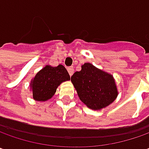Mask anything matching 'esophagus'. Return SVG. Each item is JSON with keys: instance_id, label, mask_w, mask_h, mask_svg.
<instances>
[{"instance_id": "34e87169", "label": "esophagus", "mask_w": 149, "mask_h": 149, "mask_svg": "<svg viewBox=\"0 0 149 149\" xmlns=\"http://www.w3.org/2000/svg\"><path fill=\"white\" fill-rule=\"evenodd\" d=\"M68 73H69V75L71 77H72V74L74 73V68H73V67H70V68H68Z\"/></svg>"}]
</instances>
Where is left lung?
Segmentation results:
<instances>
[{"instance_id":"left-lung-1","label":"left lung","mask_w":149,"mask_h":149,"mask_svg":"<svg viewBox=\"0 0 149 149\" xmlns=\"http://www.w3.org/2000/svg\"><path fill=\"white\" fill-rule=\"evenodd\" d=\"M71 81L80 100L91 110L105 108L119 94L114 77L90 63L81 65V70L72 76Z\"/></svg>"}]
</instances>
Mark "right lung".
Instances as JSON below:
<instances>
[{
	"label": "right lung",
	"mask_w": 149,
	"mask_h": 149,
	"mask_svg": "<svg viewBox=\"0 0 149 149\" xmlns=\"http://www.w3.org/2000/svg\"><path fill=\"white\" fill-rule=\"evenodd\" d=\"M69 80L70 76L64 66L46 65L37 72L29 83L33 100L44 102L51 99L59 85Z\"/></svg>",
	"instance_id": "add662e5"
}]
</instances>
